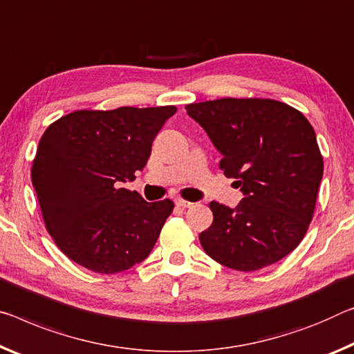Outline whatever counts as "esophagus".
<instances>
[{"label":"esophagus","instance_id":"obj_1","mask_svg":"<svg viewBox=\"0 0 354 354\" xmlns=\"http://www.w3.org/2000/svg\"><path fill=\"white\" fill-rule=\"evenodd\" d=\"M175 203H176V206H178V207H190V206L194 205V203H190V201L184 200V198H176V200H175Z\"/></svg>","mask_w":354,"mask_h":354}]
</instances>
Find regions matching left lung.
I'll return each mask as SVG.
<instances>
[{"label":"left lung","instance_id":"obj_1","mask_svg":"<svg viewBox=\"0 0 354 354\" xmlns=\"http://www.w3.org/2000/svg\"><path fill=\"white\" fill-rule=\"evenodd\" d=\"M221 151L218 168L244 194L234 209L211 201L200 244L236 271L271 266L298 248L315 212L323 156L299 110L274 99L225 97L186 105Z\"/></svg>","mask_w":354,"mask_h":354}]
</instances>
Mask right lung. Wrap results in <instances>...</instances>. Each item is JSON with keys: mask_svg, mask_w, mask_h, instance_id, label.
Returning <instances> with one entry per match:
<instances>
[{"mask_svg": "<svg viewBox=\"0 0 354 354\" xmlns=\"http://www.w3.org/2000/svg\"><path fill=\"white\" fill-rule=\"evenodd\" d=\"M175 105L77 110L39 140L31 167L44 223L67 258L99 274L126 271L153 250L175 203L120 187L147 165Z\"/></svg>", "mask_w": 354, "mask_h": 354, "instance_id": "add662e5", "label": "right lung"}]
</instances>
